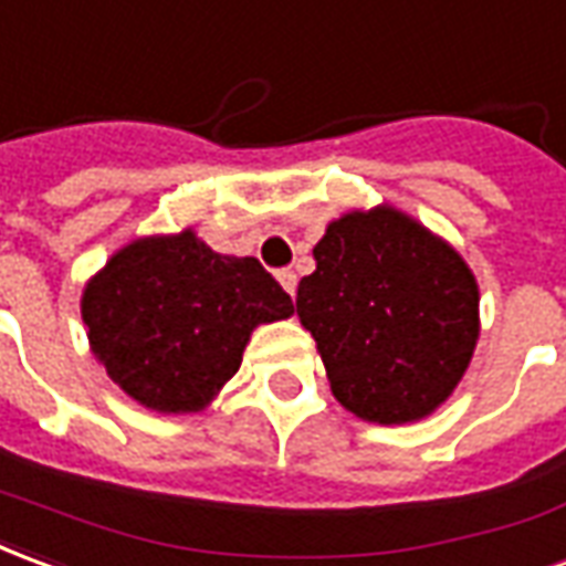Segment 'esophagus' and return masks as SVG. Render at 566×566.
Wrapping results in <instances>:
<instances>
[{"instance_id": "34e87169", "label": "esophagus", "mask_w": 566, "mask_h": 566, "mask_svg": "<svg viewBox=\"0 0 566 566\" xmlns=\"http://www.w3.org/2000/svg\"><path fill=\"white\" fill-rule=\"evenodd\" d=\"M276 280H280V286L290 292V295H295V286H298V276H295V271L283 268V271H276Z\"/></svg>"}]
</instances>
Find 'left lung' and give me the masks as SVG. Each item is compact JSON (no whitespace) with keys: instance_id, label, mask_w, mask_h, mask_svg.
<instances>
[{"instance_id":"1","label":"left lung","mask_w":566,"mask_h":566,"mask_svg":"<svg viewBox=\"0 0 566 566\" xmlns=\"http://www.w3.org/2000/svg\"><path fill=\"white\" fill-rule=\"evenodd\" d=\"M314 262L295 311L335 399L375 423L436 411L479 338V286L467 262L390 207L332 222Z\"/></svg>"}]
</instances>
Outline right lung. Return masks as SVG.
<instances>
[{
    "label": "right lung",
    "mask_w": 566,
    "mask_h": 566,
    "mask_svg": "<svg viewBox=\"0 0 566 566\" xmlns=\"http://www.w3.org/2000/svg\"><path fill=\"white\" fill-rule=\"evenodd\" d=\"M292 311L259 259L219 255L191 231L124 247L82 298L109 378L164 415L200 411L240 368L252 328Z\"/></svg>",
    "instance_id": "right-lung-1"
}]
</instances>
